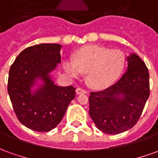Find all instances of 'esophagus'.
I'll return each instance as SVG.
<instances>
[{"mask_svg": "<svg viewBox=\"0 0 158 158\" xmlns=\"http://www.w3.org/2000/svg\"><path fill=\"white\" fill-rule=\"evenodd\" d=\"M77 94H87V90L83 89L81 88H77V90H76Z\"/></svg>", "mask_w": 158, "mask_h": 158, "instance_id": "1", "label": "esophagus"}]
</instances>
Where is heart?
Here are the masks:
<instances>
[{
    "label": "heart",
    "mask_w": 158,
    "mask_h": 158,
    "mask_svg": "<svg viewBox=\"0 0 158 158\" xmlns=\"http://www.w3.org/2000/svg\"><path fill=\"white\" fill-rule=\"evenodd\" d=\"M126 64L121 51L109 48L88 45L78 50L74 60L64 62L65 72L71 77H79L86 73V82L95 89H103L114 84L120 77Z\"/></svg>",
    "instance_id": "b5f03b06"
}]
</instances>
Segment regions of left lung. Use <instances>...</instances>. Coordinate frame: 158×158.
I'll use <instances>...</instances> for the list:
<instances>
[{"instance_id":"8db88e82","label":"left lung","mask_w":158,"mask_h":158,"mask_svg":"<svg viewBox=\"0 0 158 158\" xmlns=\"http://www.w3.org/2000/svg\"><path fill=\"white\" fill-rule=\"evenodd\" d=\"M127 60V72L115 84L89 95L90 116L98 129L108 134H118L134 127L150 95L144 62L134 53Z\"/></svg>"}]
</instances>
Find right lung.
I'll return each instance as SVG.
<instances>
[{
    "label": "right lung",
    "mask_w": 158,
    "mask_h": 158,
    "mask_svg": "<svg viewBox=\"0 0 158 158\" xmlns=\"http://www.w3.org/2000/svg\"><path fill=\"white\" fill-rule=\"evenodd\" d=\"M58 44L27 47L11 65L7 92L19 122L36 131H49L60 123L69 104L76 97L72 86L55 85L50 73L61 63ZM37 80L43 83L32 91Z\"/></svg>",
    "instance_id": "obj_1"
}]
</instances>
